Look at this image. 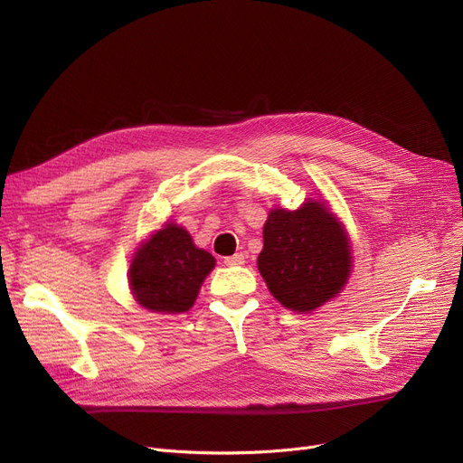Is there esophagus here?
I'll list each match as a JSON object with an SVG mask.
<instances>
[{
    "label": "esophagus",
    "instance_id": "obj_1",
    "mask_svg": "<svg viewBox=\"0 0 463 463\" xmlns=\"http://www.w3.org/2000/svg\"><path fill=\"white\" fill-rule=\"evenodd\" d=\"M223 262H225L227 266H240V264L246 262V259H244V255H241V253H234V255H231V257H225Z\"/></svg>",
    "mask_w": 463,
    "mask_h": 463
}]
</instances>
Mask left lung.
I'll return each mask as SVG.
<instances>
[{
  "instance_id": "left-lung-1",
  "label": "left lung",
  "mask_w": 463,
  "mask_h": 463,
  "mask_svg": "<svg viewBox=\"0 0 463 463\" xmlns=\"http://www.w3.org/2000/svg\"><path fill=\"white\" fill-rule=\"evenodd\" d=\"M262 238L257 269L281 306L309 313L342 293L353 266L351 241L323 201L270 210Z\"/></svg>"
}]
</instances>
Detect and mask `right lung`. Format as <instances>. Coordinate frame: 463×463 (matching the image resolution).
I'll list each match as a JSON object with an SVG mask.
<instances>
[{
    "mask_svg": "<svg viewBox=\"0 0 463 463\" xmlns=\"http://www.w3.org/2000/svg\"><path fill=\"white\" fill-rule=\"evenodd\" d=\"M215 259L193 244L191 234L165 223L137 250L129 266L135 300L154 313H184L213 270Z\"/></svg>",
    "mask_w": 463,
    "mask_h": 463,
    "instance_id": "right-lung-1",
    "label": "right lung"
}]
</instances>
